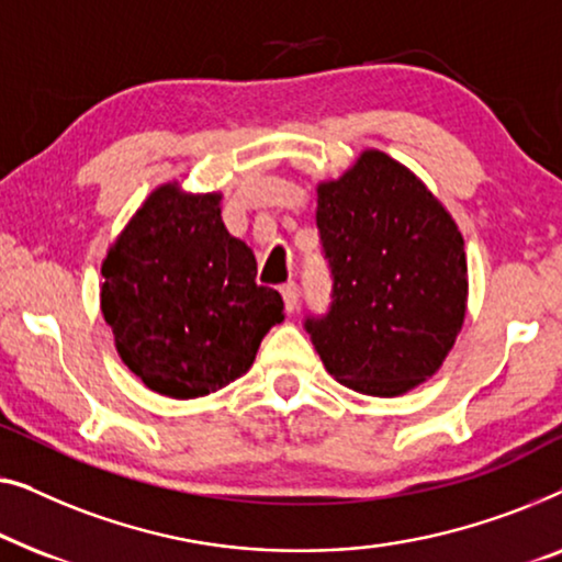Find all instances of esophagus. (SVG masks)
<instances>
[{
    "label": "esophagus",
    "instance_id": "34e87169",
    "mask_svg": "<svg viewBox=\"0 0 562 562\" xmlns=\"http://www.w3.org/2000/svg\"><path fill=\"white\" fill-rule=\"evenodd\" d=\"M280 292H282V300H284V307H288V311L292 313L297 307V284L295 282H284L282 288H280Z\"/></svg>",
    "mask_w": 562,
    "mask_h": 562
}]
</instances>
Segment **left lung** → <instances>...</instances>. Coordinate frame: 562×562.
Returning a JSON list of instances; mask_svg holds the SVG:
<instances>
[{"instance_id": "left-lung-1", "label": "left lung", "mask_w": 562, "mask_h": 562, "mask_svg": "<svg viewBox=\"0 0 562 562\" xmlns=\"http://www.w3.org/2000/svg\"><path fill=\"white\" fill-rule=\"evenodd\" d=\"M334 303L305 330L353 392L397 397L442 367L465 318L463 236L428 186L379 149L318 183L315 209Z\"/></svg>"}]
</instances>
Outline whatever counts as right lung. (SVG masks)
Here are the masks:
<instances>
[{"instance_id": "right-lung-1", "label": "right lung", "mask_w": 562, "mask_h": 562, "mask_svg": "<svg viewBox=\"0 0 562 562\" xmlns=\"http://www.w3.org/2000/svg\"><path fill=\"white\" fill-rule=\"evenodd\" d=\"M101 313L122 361L172 400L218 392L247 374L280 323L278 290L226 232L221 193L165 183L147 195L101 265Z\"/></svg>"}]
</instances>
